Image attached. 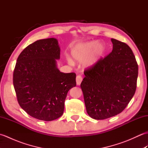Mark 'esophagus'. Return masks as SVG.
<instances>
[{"instance_id": "obj_1", "label": "esophagus", "mask_w": 148, "mask_h": 148, "mask_svg": "<svg viewBox=\"0 0 148 148\" xmlns=\"http://www.w3.org/2000/svg\"><path fill=\"white\" fill-rule=\"evenodd\" d=\"M83 80V77L80 75H78V76H76V83L77 85H80V84L82 82Z\"/></svg>"}]
</instances>
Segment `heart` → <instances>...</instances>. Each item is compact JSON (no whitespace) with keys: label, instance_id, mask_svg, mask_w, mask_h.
<instances>
[{"label":"heart","instance_id":"heart-1","mask_svg":"<svg viewBox=\"0 0 148 148\" xmlns=\"http://www.w3.org/2000/svg\"><path fill=\"white\" fill-rule=\"evenodd\" d=\"M106 46L103 43H98L95 40L78 44L72 48L71 55L74 60L83 62L85 60L84 66L86 67H93L97 64L106 52ZM69 64L72 61L67 58Z\"/></svg>","mask_w":148,"mask_h":148}]
</instances>
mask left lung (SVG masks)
Segmentation results:
<instances>
[{"label":"left lung","mask_w":148,"mask_h":148,"mask_svg":"<svg viewBox=\"0 0 148 148\" xmlns=\"http://www.w3.org/2000/svg\"><path fill=\"white\" fill-rule=\"evenodd\" d=\"M111 42V53L84 71L81 83L87 113L95 119L119 114L136 90L138 65L132 50L119 40Z\"/></svg>","instance_id":"1"}]
</instances>
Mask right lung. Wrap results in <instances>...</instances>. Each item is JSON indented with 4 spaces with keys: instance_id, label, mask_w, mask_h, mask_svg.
<instances>
[{
    "instance_id": "1",
    "label": "right lung",
    "mask_w": 148,
    "mask_h": 148,
    "mask_svg": "<svg viewBox=\"0 0 148 148\" xmlns=\"http://www.w3.org/2000/svg\"><path fill=\"white\" fill-rule=\"evenodd\" d=\"M60 55L57 39H40L25 48L16 64L13 85L18 102L27 114L39 120L60 117L69 90L76 85V74L58 69Z\"/></svg>"
}]
</instances>
